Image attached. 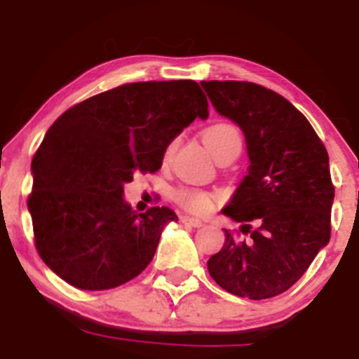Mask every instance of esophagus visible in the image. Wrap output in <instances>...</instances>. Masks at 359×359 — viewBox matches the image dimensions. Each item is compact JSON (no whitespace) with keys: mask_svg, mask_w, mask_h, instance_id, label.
<instances>
[{"mask_svg":"<svg viewBox=\"0 0 359 359\" xmlns=\"http://www.w3.org/2000/svg\"><path fill=\"white\" fill-rule=\"evenodd\" d=\"M180 222L185 226H191V228H201V226H203V221L194 219V217H189V216L180 217Z\"/></svg>","mask_w":359,"mask_h":359,"instance_id":"esophagus-1","label":"esophagus"}]
</instances>
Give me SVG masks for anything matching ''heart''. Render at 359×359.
Returning <instances> with one entry per match:
<instances>
[{
    "mask_svg": "<svg viewBox=\"0 0 359 359\" xmlns=\"http://www.w3.org/2000/svg\"><path fill=\"white\" fill-rule=\"evenodd\" d=\"M205 147L216 156L233 148H241V133L231 123H216L209 126L203 135ZM175 199L182 208L194 214H205L211 211L214 199L211 194L199 191V189H179L175 192Z\"/></svg>",
    "mask_w": 359,
    "mask_h": 359,
    "instance_id": "1",
    "label": "heart"
}]
</instances>
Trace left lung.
<instances>
[{
    "label": "left lung",
    "instance_id": "1",
    "mask_svg": "<svg viewBox=\"0 0 359 359\" xmlns=\"http://www.w3.org/2000/svg\"><path fill=\"white\" fill-rule=\"evenodd\" d=\"M201 86L214 109L241 128L250 158L248 175L222 209L250 240L226 229L224 246L209 258L208 270L238 297H275L306 273L331 238L334 185L327 150L307 118L275 90L243 81Z\"/></svg>",
    "mask_w": 359,
    "mask_h": 359
}]
</instances>
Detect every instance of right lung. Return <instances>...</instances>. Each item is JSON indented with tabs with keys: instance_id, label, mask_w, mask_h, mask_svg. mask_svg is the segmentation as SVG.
Here are the masks:
<instances>
[{
	"instance_id": "obj_1",
	"label": "right lung",
	"mask_w": 359,
	"mask_h": 359,
	"mask_svg": "<svg viewBox=\"0 0 359 359\" xmlns=\"http://www.w3.org/2000/svg\"><path fill=\"white\" fill-rule=\"evenodd\" d=\"M208 116L196 81H148L96 94L57 118L32 160L28 197L45 265L82 290L142 273L177 216L165 205L137 214L123 185L137 170H158L172 140Z\"/></svg>"
}]
</instances>
